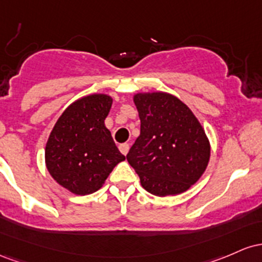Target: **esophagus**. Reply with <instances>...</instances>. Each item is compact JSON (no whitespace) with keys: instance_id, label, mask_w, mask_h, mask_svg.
Instances as JSON below:
<instances>
[{"instance_id":"1","label":"esophagus","mask_w":262,"mask_h":262,"mask_svg":"<svg viewBox=\"0 0 262 262\" xmlns=\"http://www.w3.org/2000/svg\"><path fill=\"white\" fill-rule=\"evenodd\" d=\"M119 149L121 151L122 155H127L128 149H130V146H128V143H121V145L119 146Z\"/></svg>"}]
</instances>
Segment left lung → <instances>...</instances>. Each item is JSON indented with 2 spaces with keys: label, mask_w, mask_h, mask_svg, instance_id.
<instances>
[{
  "label": "left lung",
  "mask_w": 262,
  "mask_h": 262,
  "mask_svg": "<svg viewBox=\"0 0 262 262\" xmlns=\"http://www.w3.org/2000/svg\"><path fill=\"white\" fill-rule=\"evenodd\" d=\"M134 102L141 131L126 158L141 186L157 196L186 192L209 163L210 142L202 123L172 94L137 93Z\"/></svg>",
  "instance_id": "obj_1"
}]
</instances>
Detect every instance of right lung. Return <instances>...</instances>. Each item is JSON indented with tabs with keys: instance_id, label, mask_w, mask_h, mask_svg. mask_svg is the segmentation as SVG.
I'll list each match as a JSON object with an SVG mask.
<instances>
[{
	"instance_id": "add662e5",
	"label": "right lung",
	"mask_w": 262,
	"mask_h": 262,
	"mask_svg": "<svg viewBox=\"0 0 262 262\" xmlns=\"http://www.w3.org/2000/svg\"><path fill=\"white\" fill-rule=\"evenodd\" d=\"M113 98L90 94L68 106L49 135L46 166L69 192L88 195L99 190L117 163L125 161L105 126Z\"/></svg>"
}]
</instances>
